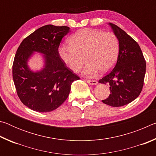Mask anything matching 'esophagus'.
<instances>
[{
  "label": "esophagus",
  "instance_id": "34e87169",
  "mask_svg": "<svg viewBox=\"0 0 156 156\" xmlns=\"http://www.w3.org/2000/svg\"><path fill=\"white\" fill-rule=\"evenodd\" d=\"M87 82L88 84H92V85H96V84H98V82L96 80H87Z\"/></svg>",
  "mask_w": 156,
  "mask_h": 156
}]
</instances>
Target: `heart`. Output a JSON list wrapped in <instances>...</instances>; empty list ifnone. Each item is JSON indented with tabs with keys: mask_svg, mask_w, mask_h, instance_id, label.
<instances>
[{
	"mask_svg": "<svg viewBox=\"0 0 156 156\" xmlns=\"http://www.w3.org/2000/svg\"><path fill=\"white\" fill-rule=\"evenodd\" d=\"M69 46L62 45L58 55L73 72H78L87 62L82 74L93 77L98 71L107 73L115 65L119 52V41L112 32H102L93 29L78 31L68 40Z\"/></svg>",
	"mask_w": 156,
	"mask_h": 156,
	"instance_id": "heart-1",
	"label": "heart"
}]
</instances>
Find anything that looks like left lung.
<instances>
[{"instance_id":"left-lung-1","label":"left lung","mask_w":156,"mask_h":156,"mask_svg":"<svg viewBox=\"0 0 156 156\" xmlns=\"http://www.w3.org/2000/svg\"><path fill=\"white\" fill-rule=\"evenodd\" d=\"M108 24L119 41V53L115 67L98 83L109 85L111 94L102 102L118 107L130 103L140 94L146 62L139 44L130 36L117 25Z\"/></svg>"}]
</instances>
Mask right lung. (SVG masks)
Segmentation results:
<instances>
[{"mask_svg":"<svg viewBox=\"0 0 156 156\" xmlns=\"http://www.w3.org/2000/svg\"><path fill=\"white\" fill-rule=\"evenodd\" d=\"M69 32L67 26L47 25L18 47L12 67L13 80L21 102L31 110L43 113L56 109L67 98L73 82L80 79L58 55L62 38ZM35 52L42 54L44 64L34 71L28 62Z\"/></svg>","mask_w":156,"mask_h":156,"instance_id":"obj_1","label":"right lung"}]
</instances>
